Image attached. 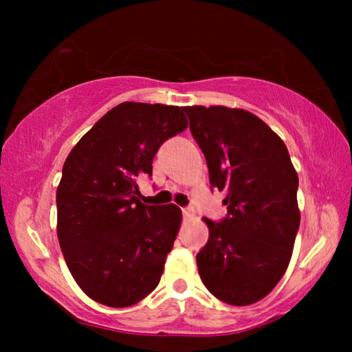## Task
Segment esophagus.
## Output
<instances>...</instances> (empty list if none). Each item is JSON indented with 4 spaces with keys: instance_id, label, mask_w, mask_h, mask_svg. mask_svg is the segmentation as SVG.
Segmentation results:
<instances>
[{
    "instance_id": "1",
    "label": "esophagus",
    "mask_w": 352,
    "mask_h": 352,
    "mask_svg": "<svg viewBox=\"0 0 352 352\" xmlns=\"http://www.w3.org/2000/svg\"><path fill=\"white\" fill-rule=\"evenodd\" d=\"M194 214H195V211H194V208H183V216L186 217V219H192L194 217Z\"/></svg>"
}]
</instances>
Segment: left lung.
<instances>
[{
  "label": "left lung",
  "mask_w": 352,
  "mask_h": 352,
  "mask_svg": "<svg viewBox=\"0 0 352 352\" xmlns=\"http://www.w3.org/2000/svg\"><path fill=\"white\" fill-rule=\"evenodd\" d=\"M228 216L204 217L210 239L197 254L206 289L231 306L262 300L284 276L300 228L298 175L284 141L253 113L183 107Z\"/></svg>",
  "instance_id": "obj_1"
}]
</instances>
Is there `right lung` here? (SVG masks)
Masks as SVG:
<instances>
[{
    "label": "right lung",
    "mask_w": 352,
    "mask_h": 352,
    "mask_svg": "<svg viewBox=\"0 0 352 352\" xmlns=\"http://www.w3.org/2000/svg\"><path fill=\"white\" fill-rule=\"evenodd\" d=\"M188 127L183 109L122 102L82 136L57 188V237L77 285L109 307H129L157 287L182 223L174 204L138 199L160 146Z\"/></svg>",
    "instance_id": "add662e5"
}]
</instances>
